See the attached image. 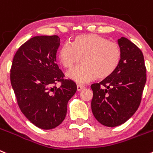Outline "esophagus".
I'll return each mask as SVG.
<instances>
[{"label": "esophagus", "instance_id": "34e87169", "mask_svg": "<svg viewBox=\"0 0 153 153\" xmlns=\"http://www.w3.org/2000/svg\"><path fill=\"white\" fill-rule=\"evenodd\" d=\"M84 88H85V86H83V85H77V90H78V91H81V90H83Z\"/></svg>", "mask_w": 153, "mask_h": 153}]
</instances>
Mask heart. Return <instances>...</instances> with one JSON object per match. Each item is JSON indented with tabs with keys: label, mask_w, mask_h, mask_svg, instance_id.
Listing matches in <instances>:
<instances>
[{
	"label": "heart",
	"mask_w": 153,
	"mask_h": 153,
	"mask_svg": "<svg viewBox=\"0 0 153 153\" xmlns=\"http://www.w3.org/2000/svg\"><path fill=\"white\" fill-rule=\"evenodd\" d=\"M57 58L67 69L75 66L81 59L82 64L67 72L66 76L82 84L111 76L119 65L122 51L117 43L95 34H87L75 37L71 44H63Z\"/></svg>",
	"instance_id": "heart-1"
}]
</instances>
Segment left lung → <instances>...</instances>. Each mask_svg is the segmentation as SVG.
Here are the masks:
<instances>
[{"instance_id":"left-lung-1","label":"left lung","mask_w":153,"mask_h":153,"mask_svg":"<svg viewBox=\"0 0 153 153\" xmlns=\"http://www.w3.org/2000/svg\"><path fill=\"white\" fill-rule=\"evenodd\" d=\"M118 44L122 58L116 71L91 86L92 112L98 122L106 127L122 125L136 112L146 81L142 51L124 37L118 40Z\"/></svg>"}]
</instances>
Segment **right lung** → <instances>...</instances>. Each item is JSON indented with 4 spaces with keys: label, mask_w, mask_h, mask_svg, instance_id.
Returning a JSON list of instances; mask_svg holds the SVG:
<instances>
[{
    "label": "right lung",
    "mask_w": 153,
    "mask_h": 153,
    "mask_svg": "<svg viewBox=\"0 0 153 153\" xmlns=\"http://www.w3.org/2000/svg\"><path fill=\"white\" fill-rule=\"evenodd\" d=\"M59 42L57 35L30 38L16 51L10 69L19 109L31 123L44 130L63 122L68 100L77 91L76 84L64 79L56 62ZM57 82L61 83L59 88L55 86Z\"/></svg>",
    "instance_id": "right-lung-1"
}]
</instances>
